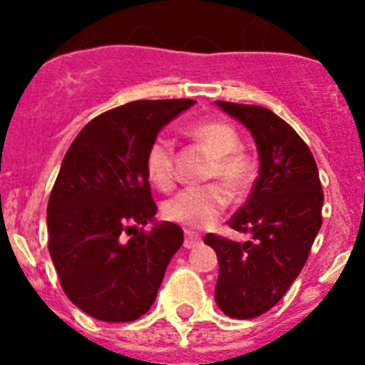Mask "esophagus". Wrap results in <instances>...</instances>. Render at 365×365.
<instances>
[{
  "mask_svg": "<svg viewBox=\"0 0 365 365\" xmlns=\"http://www.w3.org/2000/svg\"><path fill=\"white\" fill-rule=\"evenodd\" d=\"M199 243H201V237H199V235L192 234V232H186V235H185V247L186 248L197 247Z\"/></svg>",
  "mask_w": 365,
  "mask_h": 365,
  "instance_id": "obj_1",
  "label": "esophagus"
}]
</instances>
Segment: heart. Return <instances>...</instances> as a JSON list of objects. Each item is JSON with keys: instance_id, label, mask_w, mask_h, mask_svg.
I'll return each mask as SVG.
<instances>
[{"instance_id": "obj_1", "label": "heart", "mask_w": 365, "mask_h": 365, "mask_svg": "<svg viewBox=\"0 0 365 365\" xmlns=\"http://www.w3.org/2000/svg\"><path fill=\"white\" fill-rule=\"evenodd\" d=\"M188 135L214 157L210 179H221L237 193H243L252 185L256 164L250 153L241 148L240 131L235 125L212 118L193 124L188 128ZM144 166L148 179L157 188H170L175 180V148L172 140L164 135L155 137L148 146ZM226 187L221 182H212L180 190L166 201L164 215L192 230L210 227L230 205L232 195Z\"/></svg>"}]
</instances>
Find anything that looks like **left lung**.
<instances>
[{"label":"left lung","mask_w":365,"mask_h":365,"mask_svg":"<svg viewBox=\"0 0 365 365\" xmlns=\"http://www.w3.org/2000/svg\"><path fill=\"white\" fill-rule=\"evenodd\" d=\"M217 106L252 133L259 155L252 192L228 221L252 240L205 235L219 261V309L250 320L272 309L302 272L322 227L324 192L311 150L283 118L261 106L222 100Z\"/></svg>","instance_id":"left-lung-1"}]
</instances>
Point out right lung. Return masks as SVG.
Returning a JSON list of instances; mask_svg holds the SVG:
<instances>
[{
    "instance_id": "obj_1",
    "label": "right lung",
    "mask_w": 365,
    "mask_h": 365,
    "mask_svg": "<svg viewBox=\"0 0 365 365\" xmlns=\"http://www.w3.org/2000/svg\"><path fill=\"white\" fill-rule=\"evenodd\" d=\"M193 104L137 100L102 113L63 157L47 206L49 254L67 298L96 320L146 314L182 245L175 222L140 227L157 214L144 160L157 133Z\"/></svg>"
}]
</instances>
